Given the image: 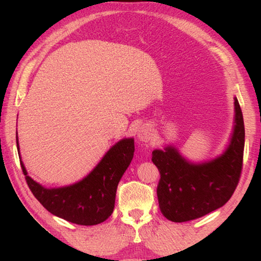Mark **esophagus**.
<instances>
[{
    "mask_svg": "<svg viewBox=\"0 0 261 261\" xmlns=\"http://www.w3.org/2000/svg\"><path fill=\"white\" fill-rule=\"evenodd\" d=\"M151 129L150 126H149L148 124H145L142 125L139 130H138V134H137V137L138 139H139L140 141H145V142H148L149 140L151 139Z\"/></svg>",
    "mask_w": 261,
    "mask_h": 261,
    "instance_id": "obj_1",
    "label": "esophagus"
}]
</instances>
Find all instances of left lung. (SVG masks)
Returning <instances> with one entry per match:
<instances>
[{"label": "left lung", "mask_w": 261, "mask_h": 261, "mask_svg": "<svg viewBox=\"0 0 261 261\" xmlns=\"http://www.w3.org/2000/svg\"><path fill=\"white\" fill-rule=\"evenodd\" d=\"M234 126L229 146L221 156L204 163L188 162L173 146L152 151L160 179L159 207L173 222H187L220 208L234 193L242 170L245 123L234 97Z\"/></svg>", "instance_id": "obj_1"}]
</instances>
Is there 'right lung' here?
<instances>
[{
  "label": "right lung",
  "instance_id": "obj_1",
  "mask_svg": "<svg viewBox=\"0 0 261 261\" xmlns=\"http://www.w3.org/2000/svg\"><path fill=\"white\" fill-rule=\"evenodd\" d=\"M16 147L27 184L35 197L51 214L80 225L102 223L112 214L116 188L135 153L134 138H125L110 148L85 178L69 186L46 188L28 176L20 156L18 132Z\"/></svg>",
  "mask_w": 261,
  "mask_h": 261
}]
</instances>
